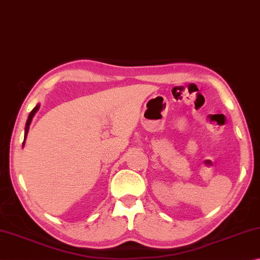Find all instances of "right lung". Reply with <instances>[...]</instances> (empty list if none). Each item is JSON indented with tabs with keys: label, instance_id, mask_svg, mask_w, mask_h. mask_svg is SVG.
I'll list each match as a JSON object with an SVG mask.
<instances>
[{
	"label": "right lung",
	"instance_id": "right-lung-1",
	"mask_svg": "<svg viewBox=\"0 0 260 260\" xmlns=\"http://www.w3.org/2000/svg\"><path fill=\"white\" fill-rule=\"evenodd\" d=\"M39 108H40V105H36V106L33 108V111H31V112L29 113L28 118H27L26 126H25V137H24V143H22V146H24V145H25V140H26V137H27V134H28V130H29L30 122H31V120H33V117H34V115H35V113L39 111Z\"/></svg>",
	"mask_w": 260,
	"mask_h": 260
}]
</instances>
